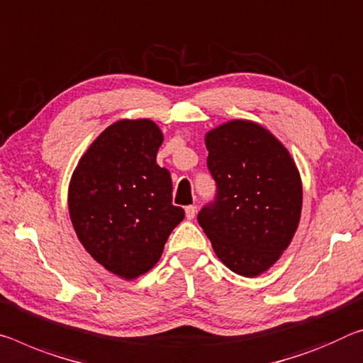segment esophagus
Instances as JSON below:
<instances>
[{"instance_id":"obj_1","label":"esophagus","mask_w":363,"mask_h":363,"mask_svg":"<svg viewBox=\"0 0 363 363\" xmlns=\"http://www.w3.org/2000/svg\"><path fill=\"white\" fill-rule=\"evenodd\" d=\"M195 213H197V206H195V205L186 206V218H187V220H194Z\"/></svg>"}]
</instances>
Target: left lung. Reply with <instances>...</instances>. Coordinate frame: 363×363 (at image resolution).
<instances>
[{
  "label": "left lung",
  "instance_id": "1",
  "mask_svg": "<svg viewBox=\"0 0 363 363\" xmlns=\"http://www.w3.org/2000/svg\"><path fill=\"white\" fill-rule=\"evenodd\" d=\"M216 197L199 224L218 258L245 278L278 262L297 231L301 174L287 148L260 124L234 119L205 135Z\"/></svg>",
  "mask_w": 363,
  "mask_h": 363
}]
</instances>
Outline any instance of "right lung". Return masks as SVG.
I'll list each match as a JSON object with an SVG mask.
<instances>
[{"label":"right lung","instance_id":"right-lung-1","mask_svg":"<svg viewBox=\"0 0 363 363\" xmlns=\"http://www.w3.org/2000/svg\"><path fill=\"white\" fill-rule=\"evenodd\" d=\"M163 134L150 119L106 128L80 158L69 184V216L80 244L108 272L134 279L152 269L184 210L157 164Z\"/></svg>","mask_w":363,"mask_h":363}]
</instances>
